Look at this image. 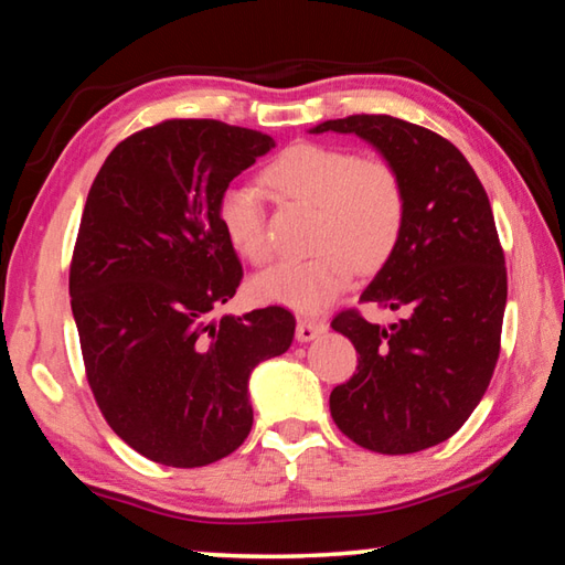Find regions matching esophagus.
<instances>
[{"label": "esophagus", "mask_w": 565, "mask_h": 565, "mask_svg": "<svg viewBox=\"0 0 565 565\" xmlns=\"http://www.w3.org/2000/svg\"><path fill=\"white\" fill-rule=\"evenodd\" d=\"M323 331H327V321H321V319L301 317L299 323H296V339L299 341H313L317 337H321Z\"/></svg>", "instance_id": "34e87169"}]
</instances>
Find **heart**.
<instances>
[{
  "instance_id": "b5f03b06",
  "label": "heart",
  "mask_w": 565,
  "mask_h": 565,
  "mask_svg": "<svg viewBox=\"0 0 565 565\" xmlns=\"http://www.w3.org/2000/svg\"><path fill=\"white\" fill-rule=\"evenodd\" d=\"M262 181L286 202L313 206L309 259L279 262L254 279L264 301L317 313L353 281L394 256L404 236L408 194L401 171L384 157H359L349 147L299 141L286 147ZM216 222L228 246L252 264L269 259L264 209L248 186H226L216 199Z\"/></svg>"
}]
</instances>
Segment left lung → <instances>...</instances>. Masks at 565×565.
<instances>
[{"instance_id": "left-lung-1", "label": "left lung", "mask_w": 565, "mask_h": 565, "mask_svg": "<svg viewBox=\"0 0 565 565\" xmlns=\"http://www.w3.org/2000/svg\"><path fill=\"white\" fill-rule=\"evenodd\" d=\"M311 131L366 139L394 161L408 194L404 236L361 294L401 319L379 327L356 309L333 317L359 366L331 391V418L369 451H424L466 424L499 361L509 281L489 196L461 151L418 124L353 114Z\"/></svg>"}]
</instances>
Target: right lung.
Masks as SVG:
<instances>
[{
    "instance_id": "right-lung-1",
    "label": "right lung",
    "mask_w": 565,
    "mask_h": 565,
    "mask_svg": "<svg viewBox=\"0 0 565 565\" xmlns=\"http://www.w3.org/2000/svg\"><path fill=\"white\" fill-rule=\"evenodd\" d=\"M271 147L216 119H167L119 141L89 189L72 313L99 411L149 461L196 468L236 451L254 424L248 376L294 341L284 306L212 317L244 276L216 199Z\"/></svg>"
}]
</instances>
